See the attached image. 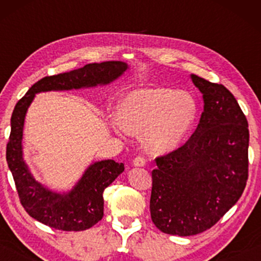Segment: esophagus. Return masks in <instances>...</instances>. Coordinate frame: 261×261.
<instances>
[{"mask_svg":"<svg viewBox=\"0 0 261 261\" xmlns=\"http://www.w3.org/2000/svg\"><path fill=\"white\" fill-rule=\"evenodd\" d=\"M133 164H134V167H145L146 161H145V158H142V157H136L134 160Z\"/></svg>","mask_w":261,"mask_h":261,"instance_id":"obj_1","label":"esophagus"}]
</instances>
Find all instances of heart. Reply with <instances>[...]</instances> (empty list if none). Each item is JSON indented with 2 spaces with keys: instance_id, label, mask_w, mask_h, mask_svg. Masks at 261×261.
Masks as SVG:
<instances>
[{
  "instance_id": "1",
  "label": "heart",
  "mask_w": 261,
  "mask_h": 261,
  "mask_svg": "<svg viewBox=\"0 0 261 261\" xmlns=\"http://www.w3.org/2000/svg\"><path fill=\"white\" fill-rule=\"evenodd\" d=\"M196 100L188 92L169 88H139L126 93L118 104V116L109 126L116 135H141L146 151L162 154L173 151L193 127Z\"/></svg>"
}]
</instances>
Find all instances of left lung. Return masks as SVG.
<instances>
[{
    "mask_svg": "<svg viewBox=\"0 0 261 261\" xmlns=\"http://www.w3.org/2000/svg\"><path fill=\"white\" fill-rule=\"evenodd\" d=\"M203 112L181 147L155 160L149 208L163 233L188 237L211 228L236 205L248 179V121L226 87L190 74Z\"/></svg>",
    "mask_w": 261,
    "mask_h": 261,
    "instance_id": "obj_1",
    "label": "left lung"
}]
</instances>
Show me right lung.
Returning <instances> with one entry per match:
<instances>
[{"label": "right lung", "instance_id": "add662e5", "mask_svg": "<svg viewBox=\"0 0 261 261\" xmlns=\"http://www.w3.org/2000/svg\"><path fill=\"white\" fill-rule=\"evenodd\" d=\"M122 61L88 64L70 72L47 76L33 85L14 107L6 160L23 207L29 216L60 230H85L99 222L104 211V190L124 172V163L113 160L92 162L70 190L41 184L33 175L23 152L25 115L38 93L72 91L108 86L128 70Z\"/></svg>", "mask_w": 261, "mask_h": 261}]
</instances>
